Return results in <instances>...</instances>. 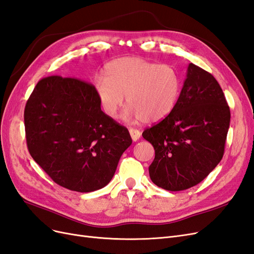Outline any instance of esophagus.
I'll return each mask as SVG.
<instances>
[{"mask_svg":"<svg viewBox=\"0 0 254 254\" xmlns=\"http://www.w3.org/2000/svg\"><path fill=\"white\" fill-rule=\"evenodd\" d=\"M129 133H130V135H131V139H132V141H137L140 139V136H141V132H140V130H137V129H134V128H130L129 129Z\"/></svg>","mask_w":254,"mask_h":254,"instance_id":"esophagus-1","label":"esophagus"}]
</instances>
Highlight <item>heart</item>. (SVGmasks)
<instances>
[{
    "label": "heart",
    "instance_id": "1",
    "mask_svg": "<svg viewBox=\"0 0 254 254\" xmlns=\"http://www.w3.org/2000/svg\"><path fill=\"white\" fill-rule=\"evenodd\" d=\"M103 111L115 118L124 103L130 105L126 120L140 119L155 123L174 110L181 89V78L175 67L137 57H122L107 64L104 77L94 81Z\"/></svg>",
    "mask_w": 254,
    "mask_h": 254
}]
</instances>
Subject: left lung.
<instances>
[{
    "label": "left lung",
    "instance_id": "1",
    "mask_svg": "<svg viewBox=\"0 0 254 254\" xmlns=\"http://www.w3.org/2000/svg\"><path fill=\"white\" fill-rule=\"evenodd\" d=\"M230 119L217 80L190 64L174 110L142 133L155 148L149 166L151 181L172 191L201 182L224 156Z\"/></svg>",
    "mask_w": 254,
    "mask_h": 254
}]
</instances>
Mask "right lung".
Returning a JSON list of instances; mask_svg holds the SVG:
<instances>
[{
    "instance_id": "add662e5",
    "label": "right lung",
    "mask_w": 254,
    "mask_h": 254,
    "mask_svg": "<svg viewBox=\"0 0 254 254\" xmlns=\"http://www.w3.org/2000/svg\"><path fill=\"white\" fill-rule=\"evenodd\" d=\"M27 148L51 179L89 193L106 187L132 143L105 114L93 84L53 75L38 81L24 110Z\"/></svg>"
}]
</instances>
